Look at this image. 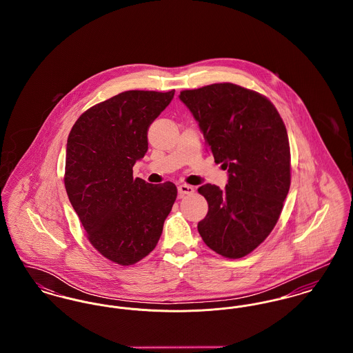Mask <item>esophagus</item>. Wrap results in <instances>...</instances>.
I'll return each mask as SVG.
<instances>
[{
	"instance_id": "esophagus-1",
	"label": "esophagus",
	"mask_w": 353,
	"mask_h": 353,
	"mask_svg": "<svg viewBox=\"0 0 353 353\" xmlns=\"http://www.w3.org/2000/svg\"><path fill=\"white\" fill-rule=\"evenodd\" d=\"M177 190H179L180 197H183L185 194H190V193H193V192H194V188H193V186H190V185L181 184L177 186Z\"/></svg>"
}]
</instances>
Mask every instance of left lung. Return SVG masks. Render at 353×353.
I'll return each instance as SVG.
<instances>
[{
    "instance_id": "1",
    "label": "left lung",
    "mask_w": 353,
    "mask_h": 353,
    "mask_svg": "<svg viewBox=\"0 0 353 353\" xmlns=\"http://www.w3.org/2000/svg\"><path fill=\"white\" fill-rule=\"evenodd\" d=\"M180 99L199 121L214 161L229 173L225 189L199 188L209 206L199 233L213 252L242 258L269 236L283 209L291 184L285 123L266 97L238 84L184 90Z\"/></svg>"
}]
</instances>
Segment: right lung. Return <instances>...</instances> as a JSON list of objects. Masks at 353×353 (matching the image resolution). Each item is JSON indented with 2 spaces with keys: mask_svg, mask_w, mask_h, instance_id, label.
<instances>
[{
  "mask_svg": "<svg viewBox=\"0 0 353 353\" xmlns=\"http://www.w3.org/2000/svg\"><path fill=\"white\" fill-rule=\"evenodd\" d=\"M173 95L174 90L124 91L84 111L68 134V200L90 243L120 266L156 248L177 197L173 183L148 184L132 170L148 151L152 121Z\"/></svg>",
  "mask_w": 353,
  "mask_h": 353,
  "instance_id": "obj_1",
  "label": "right lung"
}]
</instances>
